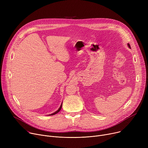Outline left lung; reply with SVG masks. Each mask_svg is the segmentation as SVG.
<instances>
[{
  "label": "left lung",
  "instance_id": "8db88e82",
  "mask_svg": "<svg viewBox=\"0 0 148 148\" xmlns=\"http://www.w3.org/2000/svg\"><path fill=\"white\" fill-rule=\"evenodd\" d=\"M128 47H130V48H131V46H130V44H128Z\"/></svg>",
  "mask_w": 148,
  "mask_h": 148
}]
</instances>
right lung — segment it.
Masks as SVG:
<instances>
[{
    "mask_svg": "<svg viewBox=\"0 0 148 148\" xmlns=\"http://www.w3.org/2000/svg\"><path fill=\"white\" fill-rule=\"evenodd\" d=\"M61 108H62V103H61V105H60V108H58V110L57 111H56L55 112H54V113H53V114H50V115H55V114H57L60 110H61Z\"/></svg>",
    "mask_w": 148,
    "mask_h": 148,
    "instance_id": "obj_1",
    "label": "right lung"
}]
</instances>
